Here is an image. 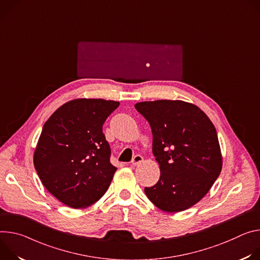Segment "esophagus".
Returning a JSON list of instances; mask_svg holds the SVG:
<instances>
[{"label":"esophagus","mask_w":260,"mask_h":260,"mask_svg":"<svg viewBox=\"0 0 260 260\" xmlns=\"http://www.w3.org/2000/svg\"><path fill=\"white\" fill-rule=\"evenodd\" d=\"M142 161H143L142 156H140V155H136V156H134V157H133V159H132L131 163H132V165H134V166H135V165L140 164Z\"/></svg>","instance_id":"34e87169"}]
</instances>
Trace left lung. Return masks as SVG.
I'll return each mask as SVG.
<instances>
[{
	"instance_id": "left-lung-1",
	"label": "left lung",
	"mask_w": 260,
	"mask_h": 260,
	"mask_svg": "<svg viewBox=\"0 0 260 260\" xmlns=\"http://www.w3.org/2000/svg\"><path fill=\"white\" fill-rule=\"evenodd\" d=\"M150 123L153 154L160 167L156 185L145 193L161 211H185L210 191L222 169L215 126L198 106L181 100L135 104Z\"/></svg>"
}]
</instances>
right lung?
Wrapping results in <instances>:
<instances>
[{
    "label": "right lung",
    "instance_id": "add662e5",
    "mask_svg": "<svg viewBox=\"0 0 260 260\" xmlns=\"http://www.w3.org/2000/svg\"><path fill=\"white\" fill-rule=\"evenodd\" d=\"M120 102L74 99L57 108L46 121L34 152V166L56 199L73 209L95 204L108 189L117 167L102 131Z\"/></svg>",
    "mask_w": 260,
    "mask_h": 260
}]
</instances>
